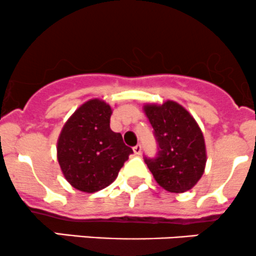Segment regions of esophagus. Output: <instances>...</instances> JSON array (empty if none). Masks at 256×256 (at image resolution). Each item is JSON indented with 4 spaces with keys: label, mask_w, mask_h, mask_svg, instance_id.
I'll list each match as a JSON object with an SVG mask.
<instances>
[{
    "label": "esophagus",
    "mask_w": 256,
    "mask_h": 256,
    "mask_svg": "<svg viewBox=\"0 0 256 256\" xmlns=\"http://www.w3.org/2000/svg\"><path fill=\"white\" fill-rule=\"evenodd\" d=\"M133 151H134V154L139 156V154H142V146H140L139 144H138V145H136V146H134V148H133Z\"/></svg>",
    "instance_id": "34e87169"
}]
</instances>
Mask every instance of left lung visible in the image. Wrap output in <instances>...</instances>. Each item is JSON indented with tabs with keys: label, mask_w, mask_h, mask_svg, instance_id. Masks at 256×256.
<instances>
[{
	"label": "left lung",
	"mask_w": 256,
	"mask_h": 256,
	"mask_svg": "<svg viewBox=\"0 0 256 256\" xmlns=\"http://www.w3.org/2000/svg\"><path fill=\"white\" fill-rule=\"evenodd\" d=\"M158 152L145 163L157 184L169 192L191 190L204 173L206 151L200 128L190 112L173 100L144 106Z\"/></svg>",
	"instance_id": "obj_1"
}]
</instances>
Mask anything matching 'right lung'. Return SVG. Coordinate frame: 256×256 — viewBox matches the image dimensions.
Returning a JSON list of instances; mask_svg holds the SVG:
<instances>
[{
	"label": "right lung",
	"instance_id": "right-lung-1",
	"mask_svg": "<svg viewBox=\"0 0 256 256\" xmlns=\"http://www.w3.org/2000/svg\"><path fill=\"white\" fill-rule=\"evenodd\" d=\"M112 108L92 99L80 106L62 127L56 156L65 179L76 190L93 194L114 182L133 154L110 128Z\"/></svg>",
	"mask_w": 256,
	"mask_h": 256
}]
</instances>
